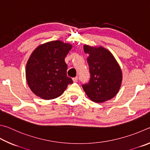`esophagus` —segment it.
<instances>
[{
	"label": "esophagus",
	"instance_id": "obj_1",
	"mask_svg": "<svg viewBox=\"0 0 150 150\" xmlns=\"http://www.w3.org/2000/svg\"><path fill=\"white\" fill-rule=\"evenodd\" d=\"M72 80L74 82H78V77H75V78H72Z\"/></svg>",
	"mask_w": 150,
	"mask_h": 150
}]
</instances>
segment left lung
Listing matches in <instances>:
<instances>
[{
    "label": "left lung",
    "mask_w": 150,
    "mask_h": 150,
    "mask_svg": "<svg viewBox=\"0 0 150 150\" xmlns=\"http://www.w3.org/2000/svg\"><path fill=\"white\" fill-rule=\"evenodd\" d=\"M83 51L90 54L87 61L91 77L88 83L82 85L83 90L96 103L110 100L117 95L121 86L122 72L119 63L103 47L84 45Z\"/></svg>",
    "instance_id": "obj_1"
}]
</instances>
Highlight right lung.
<instances>
[{"label":"right lung","mask_w":150,"mask_h":150,"mask_svg":"<svg viewBox=\"0 0 150 150\" xmlns=\"http://www.w3.org/2000/svg\"><path fill=\"white\" fill-rule=\"evenodd\" d=\"M72 48V45L57 40L41 44L32 52L26 64L25 78L35 95L46 100L55 99L72 83L64 61Z\"/></svg>","instance_id":"add662e5"}]
</instances>
